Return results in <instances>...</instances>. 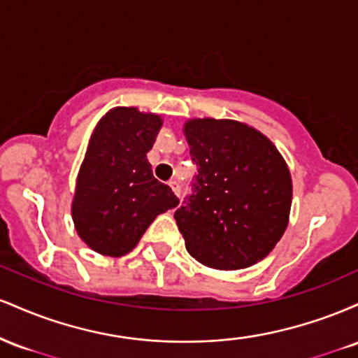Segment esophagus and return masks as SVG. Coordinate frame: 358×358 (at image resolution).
Segmentation results:
<instances>
[{"label": "esophagus", "instance_id": "esophagus-1", "mask_svg": "<svg viewBox=\"0 0 358 358\" xmlns=\"http://www.w3.org/2000/svg\"><path fill=\"white\" fill-rule=\"evenodd\" d=\"M170 187H171V190H173V193L176 196H180V192H182V188H180V183L176 182V180H171L170 182Z\"/></svg>", "mask_w": 358, "mask_h": 358}]
</instances>
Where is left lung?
I'll use <instances>...</instances> for the list:
<instances>
[{"mask_svg": "<svg viewBox=\"0 0 358 358\" xmlns=\"http://www.w3.org/2000/svg\"><path fill=\"white\" fill-rule=\"evenodd\" d=\"M196 175L175 220L188 254L213 269H244L264 259L286 231L293 185L264 134L231 119L185 124Z\"/></svg>", "mask_w": 358, "mask_h": 358, "instance_id": "obj_1", "label": "left lung"}]
</instances>
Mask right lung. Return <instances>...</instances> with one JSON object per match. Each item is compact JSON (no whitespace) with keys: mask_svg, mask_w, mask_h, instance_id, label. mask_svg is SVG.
Instances as JSON below:
<instances>
[{"mask_svg":"<svg viewBox=\"0 0 358 358\" xmlns=\"http://www.w3.org/2000/svg\"><path fill=\"white\" fill-rule=\"evenodd\" d=\"M162 127L136 108L109 110L90 138L77 178L72 217L80 239L104 256H124L159 213L180 203L153 176L146 153Z\"/></svg>","mask_w":358,"mask_h":358,"instance_id":"add662e5","label":"right lung"}]
</instances>
